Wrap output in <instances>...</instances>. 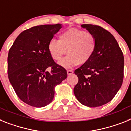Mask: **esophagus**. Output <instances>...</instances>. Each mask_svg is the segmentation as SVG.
Instances as JSON below:
<instances>
[{"label":"esophagus","instance_id":"34e87169","mask_svg":"<svg viewBox=\"0 0 131 131\" xmlns=\"http://www.w3.org/2000/svg\"><path fill=\"white\" fill-rule=\"evenodd\" d=\"M67 73H68V75H71V74L73 73V70H71V69H68V70H67Z\"/></svg>","mask_w":131,"mask_h":131}]
</instances>
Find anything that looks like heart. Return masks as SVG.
<instances>
[{
  "label": "heart",
  "mask_w": 131,
  "mask_h": 131,
  "mask_svg": "<svg viewBox=\"0 0 131 131\" xmlns=\"http://www.w3.org/2000/svg\"><path fill=\"white\" fill-rule=\"evenodd\" d=\"M96 46V39L92 33L71 28L60 33L58 40H50L47 50L54 61L60 60L67 51L68 56L58 64L65 68H72L89 62L95 53Z\"/></svg>",
  "instance_id": "1"
}]
</instances>
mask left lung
<instances>
[{"instance_id":"1","label":"left lung","mask_w":131,"mask_h":131,"mask_svg":"<svg viewBox=\"0 0 131 131\" xmlns=\"http://www.w3.org/2000/svg\"><path fill=\"white\" fill-rule=\"evenodd\" d=\"M81 27L95 36L97 46L90 61L75 71L79 81L73 91L81 104L96 107L111 101L121 88L124 57L117 40L107 30L91 24Z\"/></svg>"}]
</instances>
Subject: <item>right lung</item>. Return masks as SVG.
Masks as SVG:
<instances>
[{
    "label": "right lung",
    "mask_w": 131,
    "mask_h": 131,
    "mask_svg": "<svg viewBox=\"0 0 131 131\" xmlns=\"http://www.w3.org/2000/svg\"><path fill=\"white\" fill-rule=\"evenodd\" d=\"M62 24L37 25L16 38L8 56V74L18 96L27 104L45 107L52 101L54 89L67 77L66 69L56 64L47 50ZM48 67L51 71H46Z\"/></svg>",
    "instance_id": "1"
}]
</instances>
